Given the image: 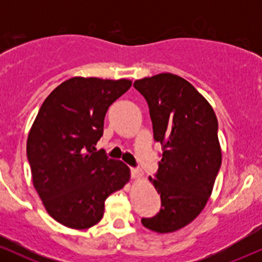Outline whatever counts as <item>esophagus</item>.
Returning a JSON list of instances; mask_svg holds the SVG:
<instances>
[{"label": "esophagus", "mask_w": 262, "mask_h": 262, "mask_svg": "<svg viewBox=\"0 0 262 262\" xmlns=\"http://www.w3.org/2000/svg\"><path fill=\"white\" fill-rule=\"evenodd\" d=\"M132 176H133L134 180H140L141 177H143V173H141L139 170L133 169V167H132Z\"/></svg>", "instance_id": "esophagus-1"}]
</instances>
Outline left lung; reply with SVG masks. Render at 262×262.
I'll list each match as a JSON object with an SVG mask.
<instances>
[{
  "label": "left lung",
  "mask_w": 262,
  "mask_h": 262,
  "mask_svg": "<svg viewBox=\"0 0 262 262\" xmlns=\"http://www.w3.org/2000/svg\"><path fill=\"white\" fill-rule=\"evenodd\" d=\"M134 87L149 104L154 139L164 148L156 179L160 212L141 223L160 234L194 221L212 194L222 164L218 121L209 102L187 80L170 73L144 77Z\"/></svg>",
  "instance_id": "1"
}]
</instances>
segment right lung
I'll return each instance as SVG.
<instances>
[{"mask_svg": "<svg viewBox=\"0 0 262 262\" xmlns=\"http://www.w3.org/2000/svg\"><path fill=\"white\" fill-rule=\"evenodd\" d=\"M128 79L75 76L45 98L27 139L32 181L48 214L71 229L101 221L104 201L124 187L130 170L96 151L108 107L130 89Z\"/></svg>", "mask_w": 262, "mask_h": 262, "instance_id": "right-lung-1", "label": "right lung"}]
</instances>
